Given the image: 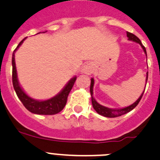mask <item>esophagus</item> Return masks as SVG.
<instances>
[{
    "label": "esophagus",
    "mask_w": 160,
    "mask_h": 160,
    "mask_svg": "<svg viewBox=\"0 0 160 160\" xmlns=\"http://www.w3.org/2000/svg\"><path fill=\"white\" fill-rule=\"evenodd\" d=\"M93 72H94V67L92 64H87L82 68V72L86 74V75H92Z\"/></svg>",
    "instance_id": "34e87169"
}]
</instances>
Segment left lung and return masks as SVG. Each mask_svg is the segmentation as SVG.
I'll return each mask as SVG.
<instances>
[{
    "label": "left lung",
    "instance_id": "1",
    "mask_svg": "<svg viewBox=\"0 0 160 160\" xmlns=\"http://www.w3.org/2000/svg\"><path fill=\"white\" fill-rule=\"evenodd\" d=\"M127 36H128V38L129 40H132V41H134V42H138V43H139L141 46H142V49H143L144 52H145V55H146V57H147L146 50H145V47H144V46L142 44V42H141L140 39H139L138 38L135 36V35H134L133 33L129 32H127ZM147 80H148V73H147V76H146V83H147ZM93 85H94V79H93V78H91L90 93H91V96H92V107H93V108H94V110H96V111L99 114L106 117V118H117V117H120V116H121V115H124V114H125V113L130 112L131 110H133L134 107H135L138 104V102H140L141 99H142V96H143L144 92H145V91H143V92L142 93V95L140 96V97H139L138 99L133 104H132V105L129 106V107H124V108H121V109H110V108H108V107H104V106L100 105V104L98 103V102H96V100L94 99V97L92 96Z\"/></svg>",
    "mask_w": 160,
    "mask_h": 160
}]
</instances>
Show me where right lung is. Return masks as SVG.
I'll return each mask as SVG.
<instances>
[{"mask_svg":"<svg viewBox=\"0 0 160 160\" xmlns=\"http://www.w3.org/2000/svg\"><path fill=\"white\" fill-rule=\"evenodd\" d=\"M26 39V37L19 42V44L15 48V50H14L13 54H12V83H13V87L15 88V92H16L18 99L21 100V102L24 105V107L31 113L42 115L56 114V113L61 112L64 109V107H65L68 96L69 92H71L75 81H76V77L72 78L68 82V84L64 86V88L61 90V92H59L57 96L51 98V99L40 101L36 100V99L29 97L20 86L18 77H17L16 66H15V51L22 44L23 41Z\"/></svg>","mask_w":160,"mask_h":160,"instance_id":"right-lung-1","label":"right lung"}]
</instances>
